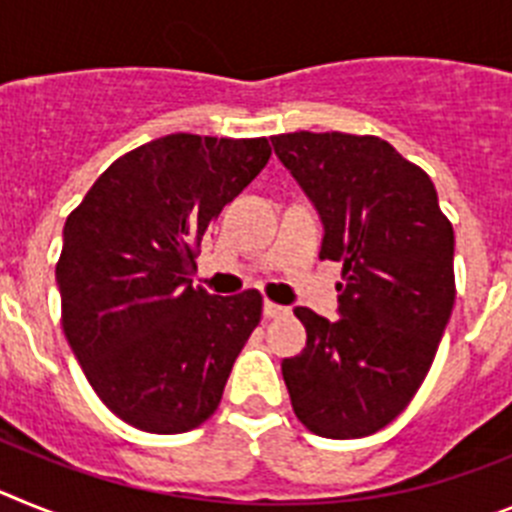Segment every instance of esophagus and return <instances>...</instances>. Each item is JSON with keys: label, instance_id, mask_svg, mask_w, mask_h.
<instances>
[{"label": "esophagus", "instance_id": "esophagus-1", "mask_svg": "<svg viewBox=\"0 0 512 512\" xmlns=\"http://www.w3.org/2000/svg\"><path fill=\"white\" fill-rule=\"evenodd\" d=\"M286 306H281V304H273V301H265V304H262V314H265V317L268 319H275V317H283V314H286Z\"/></svg>", "mask_w": 512, "mask_h": 512}]
</instances>
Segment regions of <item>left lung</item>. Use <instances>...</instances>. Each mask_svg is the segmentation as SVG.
Wrapping results in <instances>:
<instances>
[{"mask_svg":"<svg viewBox=\"0 0 512 512\" xmlns=\"http://www.w3.org/2000/svg\"><path fill=\"white\" fill-rule=\"evenodd\" d=\"M275 154L324 224L322 260L342 262L340 319L306 306V348L281 366L293 412L322 438H366L412 402L456 299L453 226L433 180L389 141L278 133Z\"/></svg>","mask_w":512,"mask_h":512,"instance_id":"1","label":"left lung"}]
</instances>
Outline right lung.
<instances>
[{
	"mask_svg": "<svg viewBox=\"0 0 512 512\" xmlns=\"http://www.w3.org/2000/svg\"><path fill=\"white\" fill-rule=\"evenodd\" d=\"M268 159L265 136L170 133L115 159L66 216L61 327L97 397L133 428L188 433L219 407L262 296H213L190 275L213 219Z\"/></svg>",
	"mask_w": 512,
	"mask_h": 512,
	"instance_id": "1",
	"label": "right lung"
}]
</instances>
